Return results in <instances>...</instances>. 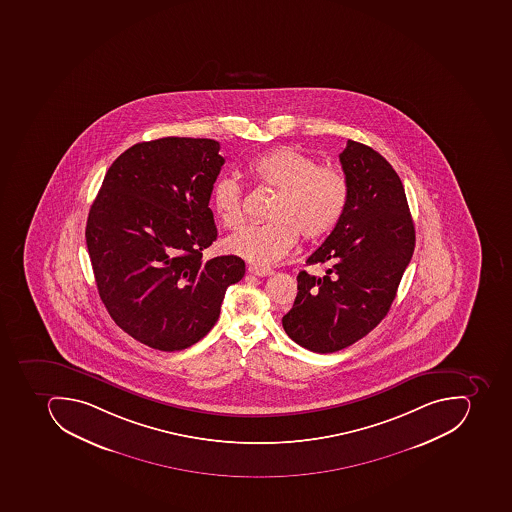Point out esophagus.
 <instances>
[{
	"label": "esophagus",
	"instance_id": "34e87169",
	"mask_svg": "<svg viewBox=\"0 0 512 512\" xmlns=\"http://www.w3.org/2000/svg\"><path fill=\"white\" fill-rule=\"evenodd\" d=\"M249 273L254 276L265 277L273 274V269L265 268V266H249Z\"/></svg>",
	"mask_w": 512,
	"mask_h": 512
}]
</instances>
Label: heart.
Here are the masks:
<instances>
[{"label":"heart","instance_id":"obj_1","mask_svg":"<svg viewBox=\"0 0 512 512\" xmlns=\"http://www.w3.org/2000/svg\"><path fill=\"white\" fill-rule=\"evenodd\" d=\"M247 173L262 189L276 192L265 225H250L225 239L228 254L255 265H271L289 254L298 236L316 241L335 230L346 214L350 185L344 171L319 165L293 147H277L247 163ZM212 206L223 227L244 222L243 190L231 177L212 187Z\"/></svg>","mask_w":512,"mask_h":512}]
</instances>
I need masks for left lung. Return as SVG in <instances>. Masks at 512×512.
<instances>
[{
    "mask_svg": "<svg viewBox=\"0 0 512 512\" xmlns=\"http://www.w3.org/2000/svg\"><path fill=\"white\" fill-rule=\"evenodd\" d=\"M350 185L347 211L308 258L323 277L300 271L285 333L304 349L331 354L368 335L387 316L414 252L415 230L403 184L379 152L347 141L339 154Z\"/></svg>",
    "mask_w": 512,
    "mask_h": 512,
    "instance_id": "left-lung-1",
    "label": "left lung"
}]
</instances>
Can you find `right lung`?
Wrapping results in <instances>:
<instances>
[{"instance_id": "obj_1", "label": "right lung", "mask_w": 512, "mask_h": 512, "mask_svg": "<svg viewBox=\"0 0 512 512\" xmlns=\"http://www.w3.org/2000/svg\"><path fill=\"white\" fill-rule=\"evenodd\" d=\"M206 138L155 139L125 150L104 176L85 239L101 301L125 333L163 352L187 349L219 319L244 260H203L217 239L209 208L225 158Z\"/></svg>"}]
</instances>
